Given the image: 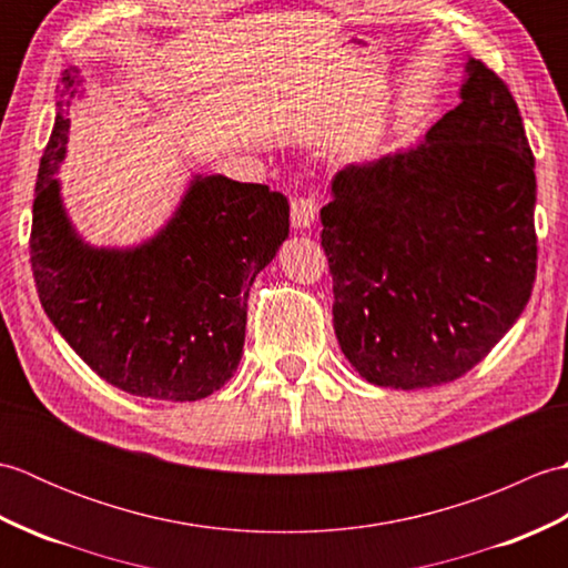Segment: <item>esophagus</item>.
<instances>
[{
    "mask_svg": "<svg viewBox=\"0 0 568 568\" xmlns=\"http://www.w3.org/2000/svg\"><path fill=\"white\" fill-rule=\"evenodd\" d=\"M291 220L295 226L307 229L317 220V202L312 195H300L291 202Z\"/></svg>",
    "mask_w": 568,
    "mask_h": 568,
    "instance_id": "esophagus-1",
    "label": "esophagus"
}]
</instances>
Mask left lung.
<instances>
[{"instance_id": "1", "label": "left lung", "mask_w": 568, "mask_h": 568, "mask_svg": "<svg viewBox=\"0 0 568 568\" xmlns=\"http://www.w3.org/2000/svg\"><path fill=\"white\" fill-rule=\"evenodd\" d=\"M322 248L344 356L383 388L484 361L532 295L535 155L508 84L468 60L462 104L415 149L334 178Z\"/></svg>"}]
</instances>
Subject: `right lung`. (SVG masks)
<instances>
[{"label":"right lung","mask_w":568,"mask_h":568,"mask_svg":"<svg viewBox=\"0 0 568 568\" xmlns=\"http://www.w3.org/2000/svg\"><path fill=\"white\" fill-rule=\"evenodd\" d=\"M72 82L65 70L36 180L29 244L41 305L72 352L114 388L200 400L234 376L248 291L287 239L291 204L268 185L207 175L149 244L90 248L70 229L53 178L70 129Z\"/></svg>","instance_id":"right-lung-1"}]
</instances>
